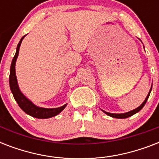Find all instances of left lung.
I'll list each match as a JSON object with an SVG mask.
<instances>
[{
  "instance_id": "left-lung-1",
  "label": "left lung",
  "mask_w": 159,
  "mask_h": 159,
  "mask_svg": "<svg viewBox=\"0 0 159 159\" xmlns=\"http://www.w3.org/2000/svg\"><path fill=\"white\" fill-rule=\"evenodd\" d=\"M151 90H152V87H151V89L150 91H149V92H148V96H147V97H146V99L144 100V102L141 104V106H139L138 107V108L134 109V110H133V111H129V112H126V113H124V114H113V113H109V112H106V111H103V112L104 113H106V115H108V116H111V117H114V118H118V119H125V118H128V117H129V116H132L133 115H134V114H136L137 112H139V111H140L141 109L143 108V106H144V105L146 104V102H147V100H148V97H149V95H150V92Z\"/></svg>"
}]
</instances>
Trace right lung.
Here are the masks:
<instances>
[{
	"label": "right lung",
	"mask_w": 159,
	"mask_h": 159,
	"mask_svg": "<svg viewBox=\"0 0 159 159\" xmlns=\"http://www.w3.org/2000/svg\"><path fill=\"white\" fill-rule=\"evenodd\" d=\"M23 36L21 38L20 41L19 42L17 48H16V55L14 56L12 62H11V71H10V78H9V82H10V87H11V92L14 96V98L16 100L19 106L23 110L26 114H28L30 116H33L34 118L38 119H47L53 117V116H57L66 107L67 104L64 106L58 107V108H53V109H47V108H41L38 107L35 105H34L30 101H29L25 96H24L21 92L19 89L18 83H17V79L16 76V69H15V65H16V59L18 57L19 50H20V46L21 44V42L25 38Z\"/></svg>",
	"instance_id": "add662e5"
}]
</instances>
